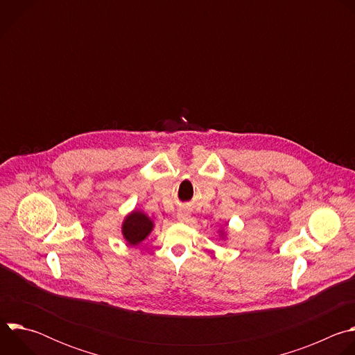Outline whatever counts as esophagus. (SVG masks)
I'll use <instances>...</instances> for the list:
<instances>
[{
  "label": "esophagus",
  "mask_w": 355,
  "mask_h": 355,
  "mask_svg": "<svg viewBox=\"0 0 355 355\" xmlns=\"http://www.w3.org/2000/svg\"><path fill=\"white\" fill-rule=\"evenodd\" d=\"M189 216H191V212H189V209H187V208H181V209H178V212H177L178 220H188Z\"/></svg>",
  "instance_id": "1"
}]
</instances>
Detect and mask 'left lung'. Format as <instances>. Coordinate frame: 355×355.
Here are the masks:
<instances>
[{"label": "left lung", "instance_id": "left-lung-1", "mask_svg": "<svg viewBox=\"0 0 355 355\" xmlns=\"http://www.w3.org/2000/svg\"><path fill=\"white\" fill-rule=\"evenodd\" d=\"M220 237H222V239L225 237V233H223V230H220Z\"/></svg>", "mask_w": 355, "mask_h": 355}]
</instances>
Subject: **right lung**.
Returning a JSON list of instances; mask_svg holds the SVG:
<instances>
[{
	"mask_svg": "<svg viewBox=\"0 0 355 355\" xmlns=\"http://www.w3.org/2000/svg\"><path fill=\"white\" fill-rule=\"evenodd\" d=\"M155 223L141 211H132L122 223V234L129 245H137L153 230Z\"/></svg>",
	"mask_w": 355,
	"mask_h": 355,
	"instance_id": "obj_1",
	"label": "right lung"
}]
</instances>
